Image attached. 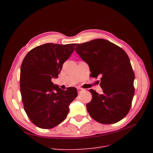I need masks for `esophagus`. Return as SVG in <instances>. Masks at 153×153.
I'll list each match as a JSON object with an SVG mask.
<instances>
[{
	"mask_svg": "<svg viewBox=\"0 0 153 153\" xmlns=\"http://www.w3.org/2000/svg\"><path fill=\"white\" fill-rule=\"evenodd\" d=\"M83 91H84V89H82V88H78V89H77L78 93H81V92H82Z\"/></svg>",
	"mask_w": 153,
	"mask_h": 153,
	"instance_id": "1",
	"label": "esophagus"
}]
</instances>
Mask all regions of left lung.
Listing matches in <instances>:
<instances>
[{"label": "left lung", "mask_w": 153, "mask_h": 153, "mask_svg": "<svg viewBox=\"0 0 153 153\" xmlns=\"http://www.w3.org/2000/svg\"><path fill=\"white\" fill-rule=\"evenodd\" d=\"M75 51L89 66L90 76L101 77L103 94L90 89L92 98L86 107L91 117L103 124L122 120L131 105L134 74L125 51L104 39L77 44Z\"/></svg>", "instance_id": "left-lung-1"}]
</instances>
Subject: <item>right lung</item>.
I'll return each mask as SVG.
<instances>
[{"instance_id":"1","label":"right lung","mask_w":153,"mask_h":153,"mask_svg":"<svg viewBox=\"0 0 153 153\" xmlns=\"http://www.w3.org/2000/svg\"><path fill=\"white\" fill-rule=\"evenodd\" d=\"M76 45L46 43L30 50L22 61L20 87L24 110L40 128L51 129L64 121L77 96L76 88L64 91L51 82L58 78Z\"/></svg>"}]
</instances>
